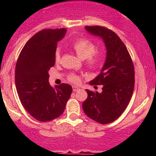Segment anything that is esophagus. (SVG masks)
<instances>
[{"instance_id":"obj_1","label":"esophagus","mask_w":156,"mask_h":156,"mask_svg":"<svg viewBox=\"0 0 156 156\" xmlns=\"http://www.w3.org/2000/svg\"><path fill=\"white\" fill-rule=\"evenodd\" d=\"M79 90H80L79 87H77L76 86H73V91H78Z\"/></svg>"}]
</instances>
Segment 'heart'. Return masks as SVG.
Listing matches in <instances>:
<instances>
[{
    "label": "heart",
    "instance_id": "obj_1",
    "mask_svg": "<svg viewBox=\"0 0 156 156\" xmlns=\"http://www.w3.org/2000/svg\"><path fill=\"white\" fill-rule=\"evenodd\" d=\"M73 50L80 58L83 59L86 58V64L90 67L96 66L102 58V54L99 51L95 50V45L91 41L87 39H80L75 41L72 45ZM61 58V55L59 50L55 52V61L59 62ZM68 80L72 83H77L80 82V77L74 73L69 75Z\"/></svg>",
    "mask_w": 156,
    "mask_h": 156
}]
</instances>
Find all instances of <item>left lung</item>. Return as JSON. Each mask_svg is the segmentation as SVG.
I'll list each match as a JSON object with an SVG mask.
<instances>
[{"label":"left lung","instance_id":"1","mask_svg":"<svg viewBox=\"0 0 156 156\" xmlns=\"http://www.w3.org/2000/svg\"><path fill=\"white\" fill-rule=\"evenodd\" d=\"M90 34L101 37L107 50L100 74L90 85H102V92L86 90L87 98L82 106L89 118L101 124L118 119L126 109L134 88V67L127 48L115 33L106 27H85Z\"/></svg>","mask_w":156,"mask_h":156}]
</instances>
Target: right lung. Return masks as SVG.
<instances>
[{
  "mask_svg": "<svg viewBox=\"0 0 156 156\" xmlns=\"http://www.w3.org/2000/svg\"><path fill=\"white\" fill-rule=\"evenodd\" d=\"M66 33L65 28L41 30L27 41L16 62L15 80L19 99L25 109L41 122L60 116L73 91L67 83L52 87L48 82L57 42Z\"/></svg>",
  "mask_w": 156,
  "mask_h": 156,
  "instance_id": "add662e5",
  "label": "right lung"
}]
</instances>
